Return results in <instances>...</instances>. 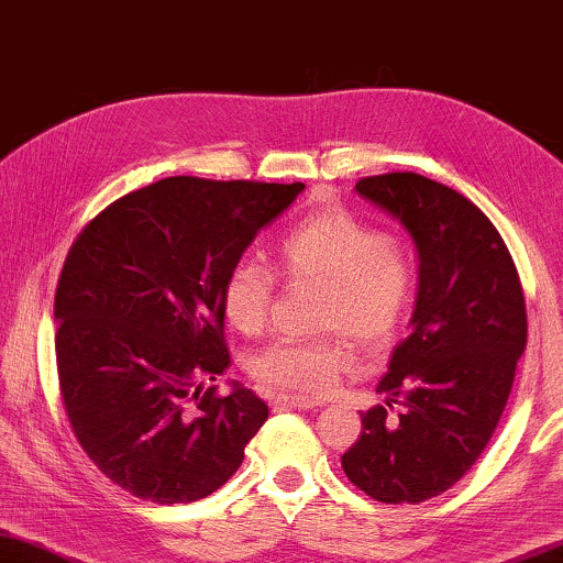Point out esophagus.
<instances>
[{"mask_svg": "<svg viewBox=\"0 0 563 563\" xmlns=\"http://www.w3.org/2000/svg\"><path fill=\"white\" fill-rule=\"evenodd\" d=\"M316 401L306 397H292V394H278L273 397V409H313Z\"/></svg>", "mask_w": 563, "mask_h": 563, "instance_id": "obj_1", "label": "esophagus"}]
</instances>
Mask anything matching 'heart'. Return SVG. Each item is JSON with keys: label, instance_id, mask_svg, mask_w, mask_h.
Listing matches in <instances>:
<instances>
[{"label": "heart", "instance_id": "1", "mask_svg": "<svg viewBox=\"0 0 563 563\" xmlns=\"http://www.w3.org/2000/svg\"><path fill=\"white\" fill-rule=\"evenodd\" d=\"M285 283H318V339H278L257 351L250 372L267 387L318 397L354 364L349 333L366 351L397 339L415 303L417 273L401 242L384 238L346 209H323L300 220L275 245ZM275 292L273 273L242 257L222 280V308L242 333L263 331Z\"/></svg>", "mask_w": 563, "mask_h": 563}]
</instances>
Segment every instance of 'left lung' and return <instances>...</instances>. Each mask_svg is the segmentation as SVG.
Masks as SVG:
<instances>
[{
	"mask_svg": "<svg viewBox=\"0 0 563 563\" xmlns=\"http://www.w3.org/2000/svg\"><path fill=\"white\" fill-rule=\"evenodd\" d=\"M356 191L409 232L419 285L409 335L376 387L387 407L362 412L341 465L374 500L422 503L452 488L496 432L526 349V298L506 242L460 191L412 172L366 176Z\"/></svg>",
	"mask_w": 563,
	"mask_h": 563,
	"instance_id": "8db88e82",
	"label": "left lung"
}]
</instances>
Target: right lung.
<instances>
[{
	"label": "right lung",
	"mask_w": 563,
	"mask_h": 563,
	"mask_svg": "<svg viewBox=\"0 0 563 563\" xmlns=\"http://www.w3.org/2000/svg\"><path fill=\"white\" fill-rule=\"evenodd\" d=\"M306 184L169 176L108 205L75 238L55 292L65 412L106 477L151 503L222 488L267 419L230 366L222 280Z\"/></svg>",
	"instance_id": "obj_1"
}]
</instances>
